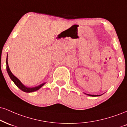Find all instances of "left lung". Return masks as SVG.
<instances>
[{
  "label": "left lung",
  "instance_id": "left-lung-1",
  "mask_svg": "<svg viewBox=\"0 0 127 127\" xmlns=\"http://www.w3.org/2000/svg\"><path fill=\"white\" fill-rule=\"evenodd\" d=\"M88 95L89 96H99L100 95H89V94H86Z\"/></svg>",
  "mask_w": 127,
  "mask_h": 127
}]
</instances>
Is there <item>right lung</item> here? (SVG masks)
I'll list each match as a JSON object with an SVG mask.
<instances>
[{
    "label": "right lung",
    "instance_id": "1",
    "mask_svg": "<svg viewBox=\"0 0 127 127\" xmlns=\"http://www.w3.org/2000/svg\"><path fill=\"white\" fill-rule=\"evenodd\" d=\"M6 63L7 72V73H8V74H9V76L10 79H11V80L13 81V82H14V83L16 85V86H17L18 88H19L20 89H21V91H22L23 92H27V93L33 92L38 91V90L41 87H42V86H44V85L45 84V83H43L41 84V85H39V86H37L36 87H33V88H28V87L25 86V85H23V84L22 83V82H21V81H20L19 79H18L17 77H16V76H15L13 74H12L11 71L10 70L9 67V65H8V63H7V58H6Z\"/></svg>",
    "mask_w": 127,
    "mask_h": 127
}]
</instances>
